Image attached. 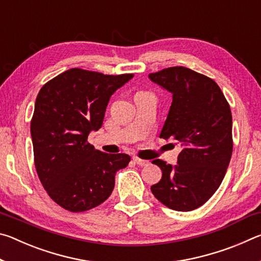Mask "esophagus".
Here are the masks:
<instances>
[{
    "instance_id": "obj_1",
    "label": "esophagus",
    "mask_w": 261,
    "mask_h": 261,
    "mask_svg": "<svg viewBox=\"0 0 261 261\" xmlns=\"http://www.w3.org/2000/svg\"><path fill=\"white\" fill-rule=\"evenodd\" d=\"M132 160H134V162L136 163V165L141 166V167H144V166H147L148 163H149L147 160H141V159L137 158V156H135L134 159H132Z\"/></svg>"
}]
</instances>
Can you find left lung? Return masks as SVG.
<instances>
[{
    "instance_id": "1",
    "label": "left lung",
    "mask_w": 261,
    "mask_h": 261,
    "mask_svg": "<svg viewBox=\"0 0 261 261\" xmlns=\"http://www.w3.org/2000/svg\"><path fill=\"white\" fill-rule=\"evenodd\" d=\"M148 77L173 94L160 138L173 137L183 147L174 167L160 159L152 161L161 168L162 178L151 191L171 210H196L219 189L230 162V107L213 79L191 69L167 68Z\"/></svg>"
}]
</instances>
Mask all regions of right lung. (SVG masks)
<instances>
[{"mask_svg": "<svg viewBox=\"0 0 261 261\" xmlns=\"http://www.w3.org/2000/svg\"><path fill=\"white\" fill-rule=\"evenodd\" d=\"M134 77L67 70L41 87L31 121L34 165L42 187L57 205L85 212L107 199L127 154H108L88 143L102 125L110 96Z\"/></svg>", "mask_w": 261, "mask_h": 261, "instance_id": "obj_1", "label": "right lung"}]
</instances>
